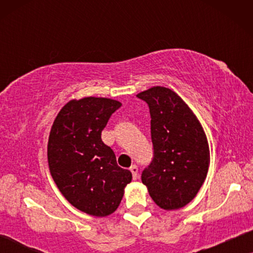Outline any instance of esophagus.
Here are the masks:
<instances>
[{
    "instance_id": "esophagus-1",
    "label": "esophagus",
    "mask_w": 253,
    "mask_h": 253,
    "mask_svg": "<svg viewBox=\"0 0 253 253\" xmlns=\"http://www.w3.org/2000/svg\"><path fill=\"white\" fill-rule=\"evenodd\" d=\"M130 171L132 172V178L137 179L138 178V167H137V166H134V165L131 166Z\"/></svg>"
}]
</instances>
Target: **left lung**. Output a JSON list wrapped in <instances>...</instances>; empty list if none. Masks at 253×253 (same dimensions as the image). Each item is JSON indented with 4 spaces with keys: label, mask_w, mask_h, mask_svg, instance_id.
Segmentation results:
<instances>
[{
    "label": "left lung",
    "mask_w": 253,
    "mask_h": 253,
    "mask_svg": "<svg viewBox=\"0 0 253 253\" xmlns=\"http://www.w3.org/2000/svg\"><path fill=\"white\" fill-rule=\"evenodd\" d=\"M137 96L150 108L154 148L141 182L159 207L178 210L195 198L206 179L210 167L206 133L195 113L172 89L154 86Z\"/></svg>",
    "instance_id": "left-lung-1"
}]
</instances>
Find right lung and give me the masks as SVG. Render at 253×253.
<instances>
[{"instance_id": "1", "label": "right lung", "mask_w": 253, "mask_h": 253, "mask_svg": "<svg viewBox=\"0 0 253 253\" xmlns=\"http://www.w3.org/2000/svg\"><path fill=\"white\" fill-rule=\"evenodd\" d=\"M121 106L108 98L72 99L57 114L48 138V166L55 184L72 206L93 216L115 212L132 179L101 140L109 117Z\"/></svg>"}]
</instances>
